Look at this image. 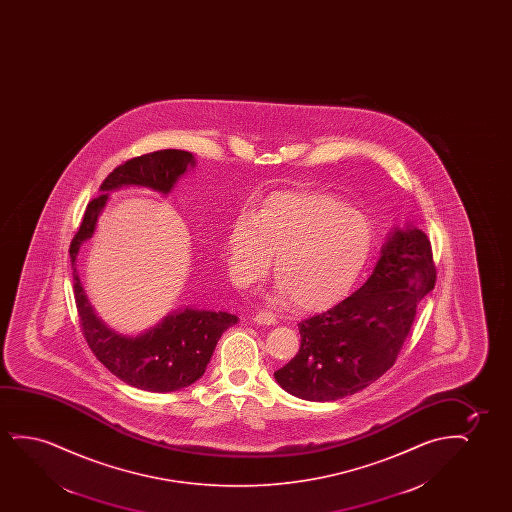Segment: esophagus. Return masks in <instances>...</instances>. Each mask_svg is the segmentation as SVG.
<instances>
[{
  "mask_svg": "<svg viewBox=\"0 0 512 512\" xmlns=\"http://www.w3.org/2000/svg\"><path fill=\"white\" fill-rule=\"evenodd\" d=\"M253 322L259 323V325H274L278 320H276V316H274L273 313H269V311H260V313L253 316Z\"/></svg>",
  "mask_w": 512,
  "mask_h": 512,
  "instance_id": "1",
  "label": "esophagus"
}]
</instances>
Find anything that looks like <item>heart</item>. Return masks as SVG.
<instances>
[{
  "label": "heart",
  "mask_w": 512,
  "mask_h": 512,
  "mask_svg": "<svg viewBox=\"0 0 512 512\" xmlns=\"http://www.w3.org/2000/svg\"><path fill=\"white\" fill-rule=\"evenodd\" d=\"M372 225L325 190L274 192L257 215H239L225 238L239 287L264 280L273 266L278 295L302 311H323L350 294L372 250Z\"/></svg>",
  "instance_id": "obj_1"
}]
</instances>
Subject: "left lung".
Returning <instances> with one entry per match:
<instances>
[{
	"label": "left lung",
	"instance_id": "left-lung-1",
	"mask_svg": "<svg viewBox=\"0 0 512 512\" xmlns=\"http://www.w3.org/2000/svg\"><path fill=\"white\" fill-rule=\"evenodd\" d=\"M435 280L427 234L414 225L395 227L371 278L334 308L299 323L301 348L274 372L278 385L315 402L343 399L372 385L395 364Z\"/></svg>",
	"mask_w": 512,
	"mask_h": 512
}]
</instances>
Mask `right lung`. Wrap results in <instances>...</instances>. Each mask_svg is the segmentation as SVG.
I'll return each mask as SVG.
<instances>
[{"label": "right lung", "mask_w": 512, "mask_h": 512, "mask_svg": "<svg viewBox=\"0 0 512 512\" xmlns=\"http://www.w3.org/2000/svg\"><path fill=\"white\" fill-rule=\"evenodd\" d=\"M189 166H194V155L171 148L120 164L101 183L99 190L103 194L87 204L84 220L71 239L73 292L85 341L108 371L127 385L147 392H176L201 378L218 339L231 325L238 323V316L225 311L185 308L166 316L141 336H122L94 313L78 278L77 255L80 245L96 231L99 213L108 199L105 192L136 185L168 194Z\"/></svg>", "instance_id": "1"}]
</instances>
